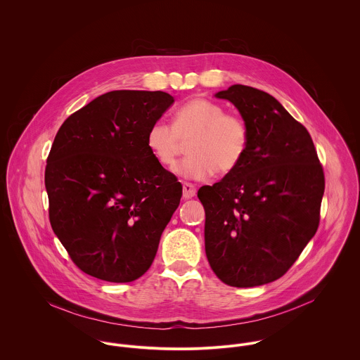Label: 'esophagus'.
I'll list each match as a JSON object with an SVG mask.
<instances>
[{"label":"esophagus","mask_w":360,"mask_h":360,"mask_svg":"<svg viewBox=\"0 0 360 360\" xmlns=\"http://www.w3.org/2000/svg\"><path fill=\"white\" fill-rule=\"evenodd\" d=\"M195 194H197V188H195V186H194V184H191V183L184 181V183H183V197H184L186 200H188V198L195 197Z\"/></svg>","instance_id":"esophagus-1"}]
</instances>
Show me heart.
<instances>
[{
  "mask_svg": "<svg viewBox=\"0 0 360 360\" xmlns=\"http://www.w3.org/2000/svg\"><path fill=\"white\" fill-rule=\"evenodd\" d=\"M250 127L236 113H226L219 103L194 98L173 115L172 124L158 120L147 133V147L155 160L170 169L188 143L190 156L177 165L176 173L195 180L233 172L250 147Z\"/></svg>",
  "mask_w": 360,
  "mask_h": 360,
  "instance_id": "obj_1",
  "label": "heart"
}]
</instances>
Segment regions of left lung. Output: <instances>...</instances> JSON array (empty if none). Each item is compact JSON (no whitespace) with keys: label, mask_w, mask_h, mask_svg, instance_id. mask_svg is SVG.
<instances>
[{"label":"left lung","mask_w":360,"mask_h":360,"mask_svg":"<svg viewBox=\"0 0 360 360\" xmlns=\"http://www.w3.org/2000/svg\"><path fill=\"white\" fill-rule=\"evenodd\" d=\"M250 127L241 163L202 186L205 252L214 274L231 287H257L284 276L320 221L324 172L307 127L274 97L250 86L219 91Z\"/></svg>","instance_id":"left-lung-1"}]
</instances>
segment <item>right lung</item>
<instances>
[{
  "mask_svg": "<svg viewBox=\"0 0 360 360\" xmlns=\"http://www.w3.org/2000/svg\"><path fill=\"white\" fill-rule=\"evenodd\" d=\"M163 91H109L59 127L46 166L52 230L73 263L110 283L141 277L183 187L147 147L173 103Z\"/></svg>",
  "mask_w": 360,
  "mask_h": 360,
  "instance_id": "obj_1",
  "label": "right lung"
}]
</instances>
